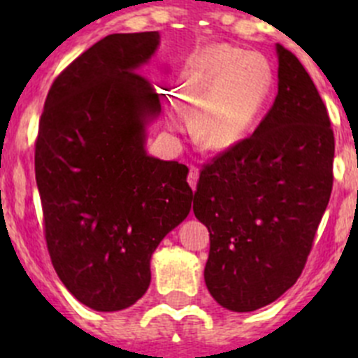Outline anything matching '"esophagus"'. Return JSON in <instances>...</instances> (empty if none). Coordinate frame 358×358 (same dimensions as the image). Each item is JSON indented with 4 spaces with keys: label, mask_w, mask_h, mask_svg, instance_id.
Segmentation results:
<instances>
[{
    "label": "esophagus",
    "mask_w": 358,
    "mask_h": 358,
    "mask_svg": "<svg viewBox=\"0 0 358 358\" xmlns=\"http://www.w3.org/2000/svg\"><path fill=\"white\" fill-rule=\"evenodd\" d=\"M197 180H199V169H197L196 166H190L189 176H187V182H189V185L192 187V190H196Z\"/></svg>",
    "instance_id": "34e87169"
}]
</instances>
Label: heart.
<instances>
[{
	"mask_svg": "<svg viewBox=\"0 0 358 358\" xmlns=\"http://www.w3.org/2000/svg\"><path fill=\"white\" fill-rule=\"evenodd\" d=\"M272 85L262 55L216 45L192 62L180 86V102L196 107V131L208 149H229L246 136ZM176 126L180 124L173 117Z\"/></svg>",
	"mask_w": 358,
	"mask_h": 358,
	"instance_id": "heart-1",
	"label": "heart"
}]
</instances>
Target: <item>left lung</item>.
Listing matches in <instances>:
<instances>
[{
    "instance_id": "left-lung-1",
    "label": "left lung",
    "mask_w": 358,
    "mask_h": 358,
    "mask_svg": "<svg viewBox=\"0 0 358 358\" xmlns=\"http://www.w3.org/2000/svg\"><path fill=\"white\" fill-rule=\"evenodd\" d=\"M279 93L251 136L201 169L194 213L209 230L204 280L232 312L298 280L333 190L334 133L312 78L277 45Z\"/></svg>"
}]
</instances>
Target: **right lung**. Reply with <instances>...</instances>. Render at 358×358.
Listing matches in <instances>:
<instances>
[{
  "label": "right lung",
  "mask_w": 358,
  "mask_h": 358,
  "mask_svg": "<svg viewBox=\"0 0 358 358\" xmlns=\"http://www.w3.org/2000/svg\"><path fill=\"white\" fill-rule=\"evenodd\" d=\"M157 45V31L100 39L57 76L39 119L46 248L64 286L99 312L145 294L150 256L192 204L189 168L143 149L161 95L135 71Z\"/></svg>",
  "instance_id": "obj_1"
}]
</instances>
